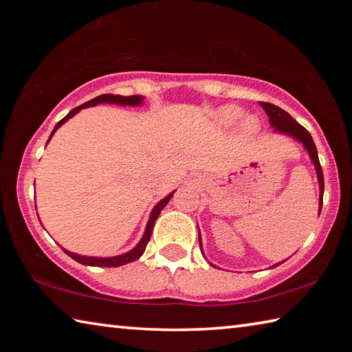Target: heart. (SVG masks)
Returning a JSON list of instances; mask_svg holds the SVG:
<instances>
[{"label": "heart", "mask_w": 352, "mask_h": 352, "mask_svg": "<svg viewBox=\"0 0 352 352\" xmlns=\"http://www.w3.org/2000/svg\"><path fill=\"white\" fill-rule=\"evenodd\" d=\"M242 116H243L242 109H239V107H234V105H228V107H223V109L219 110L217 121H219L220 126L231 127V126H234L237 121H241ZM258 127H259V122L254 116H248V118L243 119L242 129L247 135L254 133L256 130H258Z\"/></svg>", "instance_id": "heart-1"}]
</instances>
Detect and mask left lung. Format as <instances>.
<instances>
[{"mask_svg":"<svg viewBox=\"0 0 352 352\" xmlns=\"http://www.w3.org/2000/svg\"><path fill=\"white\" fill-rule=\"evenodd\" d=\"M259 104H261L262 109L265 110L267 116H269L270 126L275 129V132L289 135V136H292V138L300 141L307 151L309 157H311L312 163L315 166V170H317V177H318V183H320V210H318V214H320L321 212V205H323L324 178H323V170H321V166H320L317 147H315V142L312 140L311 133H309L307 130L301 126V124H298L295 119L289 115L287 111L279 109V107L269 104V102H259ZM199 241H200V236H199ZM200 247H201V242H200ZM279 264H281V262H279ZM279 264H276V265H279ZM276 265H273V267H276Z\"/></svg>","mask_w":352,"mask_h":352,"instance_id":"8db88e82","label":"left lung"}]
</instances>
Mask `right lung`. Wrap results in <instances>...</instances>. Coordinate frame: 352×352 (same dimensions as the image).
I'll return each instance as SVG.
<instances>
[{
    "label": "right lung",
    "mask_w": 352,
    "mask_h": 352,
    "mask_svg": "<svg viewBox=\"0 0 352 352\" xmlns=\"http://www.w3.org/2000/svg\"><path fill=\"white\" fill-rule=\"evenodd\" d=\"M142 96H138V94H135V96H119V94H100V96L94 98L91 100H88V102L82 104L79 107H76V109L71 110L67 116H65L63 119H60L56 124L54 130H52V133L50 136V140L52 138V135L56 133V130L62 126V124H65L68 121L69 118H73L74 115H77L82 109H87V107H93V105H98V104H102V102H107V104H118V105H130V107H135V105H141L142 104ZM47 140V141H50ZM175 192V190H174ZM174 192H170L169 195H166V197L163 200H160L157 205H155V208L151 212V217H148V222H147V226H146V231L144 234H142L141 241L138 245H136L133 250H130V252L124 253V254H119V256H111V258H94V256H80V254H76V253H71L68 252V250H63L65 253H67L69 258H73L74 261L80 262V264L83 265H91V267H119V265H124V264H129V262H133L138 258H141V254L144 253V250L147 247V242L151 241V236H152V230H153V225H155V220L158 219L160 212H162L163 208L169 204V200L172 199V195H174Z\"/></svg>",
    "instance_id": "add662e5"
}]
</instances>
